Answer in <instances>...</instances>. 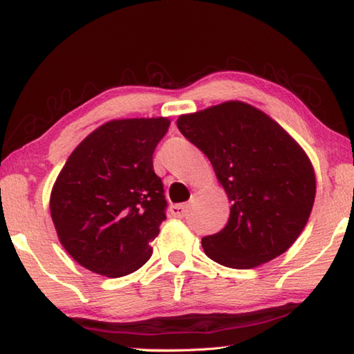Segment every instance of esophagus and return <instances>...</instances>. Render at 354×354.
<instances>
[{"label": "esophagus", "mask_w": 354, "mask_h": 354, "mask_svg": "<svg viewBox=\"0 0 354 354\" xmlns=\"http://www.w3.org/2000/svg\"><path fill=\"white\" fill-rule=\"evenodd\" d=\"M189 211V206L187 205H173L170 206V212L173 217H178V218H183L185 217V214Z\"/></svg>", "instance_id": "1"}]
</instances>
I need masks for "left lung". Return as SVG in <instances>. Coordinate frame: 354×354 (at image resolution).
I'll use <instances>...</instances> for the list:
<instances>
[{"label":"left lung","mask_w":354,"mask_h":354,"mask_svg":"<svg viewBox=\"0 0 354 354\" xmlns=\"http://www.w3.org/2000/svg\"><path fill=\"white\" fill-rule=\"evenodd\" d=\"M176 124L211 160L231 203L223 230L201 239L207 257L225 267L253 268L289 250L315 198L313 164L298 143L241 101L181 115Z\"/></svg>","instance_id":"obj_1"}]
</instances>
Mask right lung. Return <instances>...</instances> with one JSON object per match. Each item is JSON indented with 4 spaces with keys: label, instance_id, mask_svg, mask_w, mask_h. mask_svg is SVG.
Returning a JSON list of instances; mask_svg holds the SVG:
<instances>
[{
    "label": "right lung",
    "instance_id": "right-lung-1",
    "mask_svg": "<svg viewBox=\"0 0 354 354\" xmlns=\"http://www.w3.org/2000/svg\"><path fill=\"white\" fill-rule=\"evenodd\" d=\"M169 118L112 120L70 154L51 192L59 241L93 273L120 278L140 268L167 218L153 153Z\"/></svg>",
    "mask_w": 354,
    "mask_h": 354
}]
</instances>
